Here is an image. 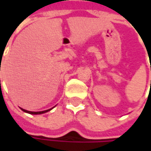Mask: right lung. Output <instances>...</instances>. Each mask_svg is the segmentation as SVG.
I'll use <instances>...</instances> for the list:
<instances>
[{"instance_id": "add662e5", "label": "right lung", "mask_w": 151, "mask_h": 151, "mask_svg": "<svg viewBox=\"0 0 151 151\" xmlns=\"http://www.w3.org/2000/svg\"><path fill=\"white\" fill-rule=\"evenodd\" d=\"M53 108V107H52ZM52 108H50V109H48V110H44V111H41V112H31V111H27V110H25V109H23V108H21L23 112H25V113H30V114H42V113H47V112H49L50 111Z\"/></svg>"}]
</instances>
